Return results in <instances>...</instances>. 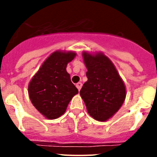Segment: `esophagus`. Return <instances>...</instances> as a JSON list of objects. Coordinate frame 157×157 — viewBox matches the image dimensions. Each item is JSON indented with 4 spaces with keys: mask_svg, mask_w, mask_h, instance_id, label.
Wrapping results in <instances>:
<instances>
[{
    "mask_svg": "<svg viewBox=\"0 0 157 157\" xmlns=\"http://www.w3.org/2000/svg\"><path fill=\"white\" fill-rule=\"evenodd\" d=\"M82 86V82H78L77 84H76V87H77V89L78 90V91H80Z\"/></svg>",
    "mask_w": 157,
    "mask_h": 157,
    "instance_id": "obj_1",
    "label": "esophagus"
}]
</instances>
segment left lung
Segmentation results:
<instances>
[{"mask_svg":"<svg viewBox=\"0 0 157 157\" xmlns=\"http://www.w3.org/2000/svg\"><path fill=\"white\" fill-rule=\"evenodd\" d=\"M88 80L80 96L88 113L98 121H107L116 114L125 101L126 86L116 67L103 52H82Z\"/></svg>","mask_w":157,"mask_h":157,"instance_id":"8db88e82","label":"left lung"}]
</instances>
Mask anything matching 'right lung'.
Segmentation results:
<instances>
[{
  "label": "right lung",
  "mask_w": 157,
  "mask_h": 157,
  "mask_svg": "<svg viewBox=\"0 0 157 157\" xmlns=\"http://www.w3.org/2000/svg\"><path fill=\"white\" fill-rule=\"evenodd\" d=\"M75 56L72 51H55L29 83L30 101L46 119L55 120L64 114L71 100L78 93L66 70L67 63Z\"/></svg>",
  "instance_id": "right-lung-1"
}]
</instances>
